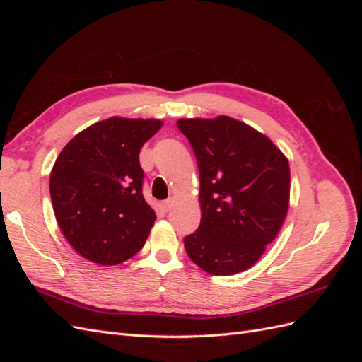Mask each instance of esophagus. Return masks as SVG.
I'll list each match as a JSON object with an SVG mask.
<instances>
[{
  "mask_svg": "<svg viewBox=\"0 0 362 362\" xmlns=\"http://www.w3.org/2000/svg\"><path fill=\"white\" fill-rule=\"evenodd\" d=\"M172 205H173V199H172V198L168 199V201H163V202H161V210L168 213V211L170 210V208H172Z\"/></svg>",
  "mask_w": 362,
  "mask_h": 362,
  "instance_id": "1",
  "label": "esophagus"
}]
</instances>
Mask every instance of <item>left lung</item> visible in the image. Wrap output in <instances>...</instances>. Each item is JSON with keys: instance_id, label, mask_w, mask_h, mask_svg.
<instances>
[{"instance_id": "1", "label": "left lung", "mask_w": 362, "mask_h": 362, "mask_svg": "<svg viewBox=\"0 0 362 362\" xmlns=\"http://www.w3.org/2000/svg\"><path fill=\"white\" fill-rule=\"evenodd\" d=\"M199 169L201 225L184 238L189 258L216 276L252 267L278 235L290 204L287 157L229 116L180 119Z\"/></svg>"}]
</instances>
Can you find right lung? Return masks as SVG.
<instances>
[{
	"label": "right lung",
	"mask_w": 362,
	"mask_h": 362,
	"mask_svg": "<svg viewBox=\"0 0 362 362\" xmlns=\"http://www.w3.org/2000/svg\"><path fill=\"white\" fill-rule=\"evenodd\" d=\"M161 125L160 119L108 117L76 134L54 163V214L86 259L115 266L144 247L157 216L141 193L139 154Z\"/></svg>",
	"instance_id": "1"
}]
</instances>
